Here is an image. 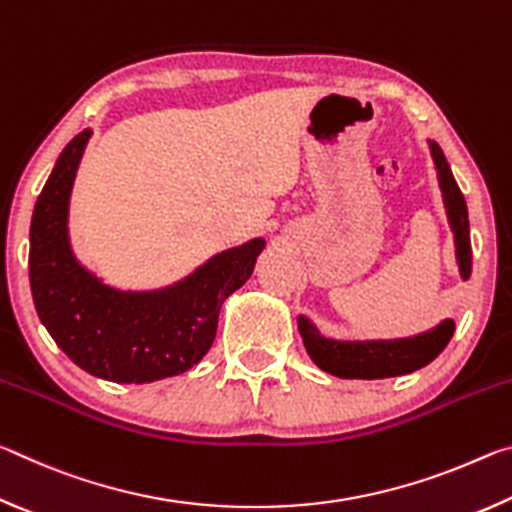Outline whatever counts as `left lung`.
<instances>
[{
	"label": "left lung",
	"instance_id": "8db88e82",
	"mask_svg": "<svg viewBox=\"0 0 512 512\" xmlns=\"http://www.w3.org/2000/svg\"><path fill=\"white\" fill-rule=\"evenodd\" d=\"M431 158L436 164L438 185L443 192L449 228L454 232L456 264L463 280L472 273V246H470V221L467 205L449 169L447 158L440 146L429 140ZM298 329L305 343V350L320 370L341 379H386L409 375L420 370L445 350L454 334V320L445 318L443 323L427 332L406 336V339H375V341H336L318 332V327L307 316H298Z\"/></svg>",
	"mask_w": 512,
	"mask_h": 512
}]
</instances>
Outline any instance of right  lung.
I'll use <instances>...</instances> for the list:
<instances>
[{"mask_svg":"<svg viewBox=\"0 0 512 512\" xmlns=\"http://www.w3.org/2000/svg\"><path fill=\"white\" fill-rule=\"evenodd\" d=\"M90 137L85 128L65 146L33 207L29 280L36 311L58 348L94 377L149 384L180 375L212 348L223 300L253 275L266 241L216 253L169 287H110L69 244V198Z\"/></svg>","mask_w":512,"mask_h":512,"instance_id":"obj_1","label":"right lung"}]
</instances>
